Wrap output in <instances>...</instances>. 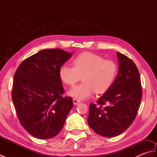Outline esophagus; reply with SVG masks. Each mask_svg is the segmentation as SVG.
I'll list each match as a JSON object with an SVG mask.
<instances>
[{
	"mask_svg": "<svg viewBox=\"0 0 157 157\" xmlns=\"http://www.w3.org/2000/svg\"><path fill=\"white\" fill-rule=\"evenodd\" d=\"M73 104L76 105H78L79 103L80 102V101H79V100H78V99H77V98H73Z\"/></svg>",
	"mask_w": 157,
	"mask_h": 157,
	"instance_id": "34e87169",
	"label": "esophagus"
}]
</instances>
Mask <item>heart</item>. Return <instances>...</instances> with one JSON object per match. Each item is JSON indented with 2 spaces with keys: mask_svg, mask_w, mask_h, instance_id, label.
Here are the masks:
<instances>
[{
  "mask_svg": "<svg viewBox=\"0 0 157 157\" xmlns=\"http://www.w3.org/2000/svg\"><path fill=\"white\" fill-rule=\"evenodd\" d=\"M73 65L60 67L59 76L62 82L73 86L82 78L81 84L73 87L69 94L78 99L90 97L96 92L105 93L111 87L118 73V65L111 60L92 52H83L73 59Z\"/></svg>",
  "mask_w": 157,
  "mask_h": 157,
  "instance_id": "heart-1",
  "label": "heart"
}]
</instances>
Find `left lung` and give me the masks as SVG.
<instances>
[{"label":"left lung","instance_id":"left-lung-1","mask_svg":"<svg viewBox=\"0 0 157 157\" xmlns=\"http://www.w3.org/2000/svg\"><path fill=\"white\" fill-rule=\"evenodd\" d=\"M119 71L112 86L96 104L90 105L88 123L98 135L115 137L132 125L140 105L142 90L138 69L132 60L117 52ZM104 105L105 107H103Z\"/></svg>","mask_w":157,"mask_h":157}]
</instances>
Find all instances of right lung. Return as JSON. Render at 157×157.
Instances as JSON below:
<instances>
[{
	"label": "right lung",
	"mask_w": 157,
	"mask_h": 157,
	"mask_svg": "<svg viewBox=\"0 0 157 157\" xmlns=\"http://www.w3.org/2000/svg\"><path fill=\"white\" fill-rule=\"evenodd\" d=\"M72 54L60 48L42 50L25 59L17 69L12 100L21 125L39 139L61 132L72 109V98L65 96L60 67Z\"/></svg>",
	"instance_id": "obj_1"
}]
</instances>
